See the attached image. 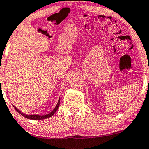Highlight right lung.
<instances>
[{
    "instance_id": "1",
    "label": "right lung",
    "mask_w": 149,
    "mask_h": 149,
    "mask_svg": "<svg viewBox=\"0 0 149 149\" xmlns=\"http://www.w3.org/2000/svg\"><path fill=\"white\" fill-rule=\"evenodd\" d=\"M59 106H60V99L59 101H58V103H57L56 108H54V109L50 113H48L47 115H26V114H24L23 113H22V112L19 111V110H18V108H17L15 106H13V107L15 108V109L18 112V113H19V114H21L22 116L25 117L26 118H27V119H29V120H43V119H46V118H51V117H52L53 115L56 113V112L58 111V108H59Z\"/></svg>"
}]
</instances>
